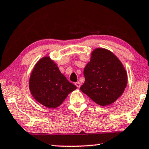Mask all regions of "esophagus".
<instances>
[{"instance_id": "obj_1", "label": "esophagus", "mask_w": 149, "mask_h": 149, "mask_svg": "<svg viewBox=\"0 0 149 149\" xmlns=\"http://www.w3.org/2000/svg\"><path fill=\"white\" fill-rule=\"evenodd\" d=\"M75 85L76 86L77 88H80V86H81V84L79 83V81H77V82H75Z\"/></svg>"}]
</instances>
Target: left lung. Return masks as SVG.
I'll return each mask as SVG.
<instances>
[{
  "mask_svg": "<svg viewBox=\"0 0 149 149\" xmlns=\"http://www.w3.org/2000/svg\"><path fill=\"white\" fill-rule=\"evenodd\" d=\"M84 75L85 82L81 91L100 106L115 102L127 86V72L123 64L116 55L105 48L97 47L92 51Z\"/></svg>",
  "mask_w": 149,
  "mask_h": 149,
  "instance_id": "1",
  "label": "left lung"
}]
</instances>
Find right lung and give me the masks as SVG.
Segmentation results:
<instances>
[{
    "instance_id": "add662e5",
    "label": "right lung",
    "mask_w": 149,
    "mask_h": 149,
    "mask_svg": "<svg viewBox=\"0 0 149 149\" xmlns=\"http://www.w3.org/2000/svg\"><path fill=\"white\" fill-rule=\"evenodd\" d=\"M29 88L37 102L54 109L63 102L77 87L70 83L57 63L45 55L35 64L29 80Z\"/></svg>"
}]
</instances>
